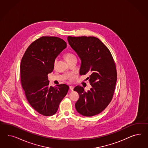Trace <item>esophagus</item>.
I'll return each instance as SVG.
<instances>
[{"instance_id": "obj_1", "label": "esophagus", "mask_w": 148, "mask_h": 148, "mask_svg": "<svg viewBox=\"0 0 148 148\" xmlns=\"http://www.w3.org/2000/svg\"><path fill=\"white\" fill-rule=\"evenodd\" d=\"M69 88H70V90H74V87L73 86H69Z\"/></svg>"}]
</instances>
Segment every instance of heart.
<instances>
[{
    "mask_svg": "<svg viewBox=\"0 0 148 148\" xmlns=\"http://www.w3.org/2000/svg\"><path fill=\"white\" fill-rule=\"evenodd\" d=\"M75 58V56L71 53H67L65 55V58H66V61H67L71 58ZM55 62H56V61Z\"/></svg>",
    "mask_w": 148,
    "mask_h": 148,
    "instance_id": "b5f03b06",
    "label": "heart"
}]
</instances>
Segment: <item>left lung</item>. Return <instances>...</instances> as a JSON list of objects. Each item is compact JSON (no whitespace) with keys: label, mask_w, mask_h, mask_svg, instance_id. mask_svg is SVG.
<instances>
[{"label":"left lung","mask_w":148,"mask_h":148,"mask_svg":"<svg viewBox=\"0 0 148 148\" xmlns=\"http://www.w3.org/2000/svg\"><path fill=\"white\" fill-rule=\"evenodd\" d=\"M68 43L81 60L80 74L92 86L87 92L80 86L74 90L79 94L75 106L80 114L92 116L102 112L111 102L117 79L116 64L110 50L95 37H71Z\"/></svg>","instance_id":"left-lung-1"}]
</instances>
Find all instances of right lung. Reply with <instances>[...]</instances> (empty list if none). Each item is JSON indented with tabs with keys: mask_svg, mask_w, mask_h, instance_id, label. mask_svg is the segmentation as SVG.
<instances>
[{
	"mask_svg": "<svg viewBox=\"0 0 148 148\" xmlns=\"http://www.w3.org/2000/svg\"><path fill=\"white\" fill-rule=\"evenodd\" d=\"M66 47V42L60 38L43 36L32 43L23 56L20 66L23 88L30 105L43 116L55 114L67 94L68 86H49L47 76L54 70L55 59Z\"/></svg>",
	"mask_w": 148,
	"mask_h": 148,
	"instance_id": "obj_1",
	"label": "right lung"
}]
</instances>
